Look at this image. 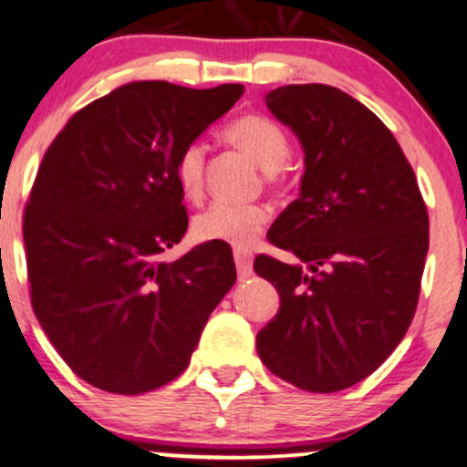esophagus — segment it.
I'll list each match as a JSON object with an SVG mask.
<instances>
[{
  "instance_id": "esophagus-1",
  "label": "esophagus",
  "mask_w": 467,
  "mask_h": 467,
  "mask_svg": "<svg viewBox=\"0 0 467 467\" xmlns=\"http://www.w3.org/2000/svg\"><path fill=\"white\" fill-rule=\"evenodd\" d=\"M234 265H237L239 280L252 275V252L247 250H234Z\"/></svg>"
}]
</instances>
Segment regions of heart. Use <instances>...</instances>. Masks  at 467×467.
I'll return each instance as SVG.
<instances>
[{
	"instance_id": "obj_1",
	"label": "heart",
	"mask_w": 467,
	"mask_h": 467,
	"mask_svg": "<svg viewBox=\"0 0 467 467\" xmlns=\"http://www.w3.org/2000/svg\"><path fill=\"white\" fill-rule=\"evenodd\" d=\"M223 135L233 146L247 152L254 161L267 170L271 179L280 176V168L291 155V141L285 129L261 114H245L234 118L223 129ZM204 170H206V146L204 141L193 140L185 144L176 157L174 176L179 190L187 200L202 198L204 193ZM269 222V209L254 202H217L209 204L193 217L192 233L200 241H220V244L245 247L258 239Z\"/></svg>"
}]
</instances>
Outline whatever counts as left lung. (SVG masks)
Instances as JSON below:
<instances>
[{
	"label": "left lung",
	"instance_id": "1",
	"mask_svg": "<svg viewBox=\"0 0 467 467\" xmlns=\"http://www.w3.org/2000/svg\"><path fill=\"white\" fill-rule=\"evenodd\" d=\"M265 103L297 133L306 172L299 198L267 234L297 265L267 254L254 261L280 295L256 349L280 379L338 392L375 373L414 318L427 204L390 129L347 92L282 86Z\"/></svg>",
	"mask_w": 467,
	"mask_h": 467
}]
</instances>
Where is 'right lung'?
Listing matches in <instances>:
<instances>
[{
    "label": "right lung",
    "mask_w": 467,
    "mask_h": 467,
    "mask_svg": "<svg viewBox=\"0 0 467 467\" xmlns=\"http://www.w3.org/2000/svg\"><path fill=\"white\" fill-rule=\"evenodd\" d=\"M241 94V84L133 81L73 114L40 161L23 213L32 308L99 390L141 394L176 379L237 280L223 245L159 256L187 230L176 157Z\"/></svg>",
    "instance_id": "obj_1"
}]
</instances>
